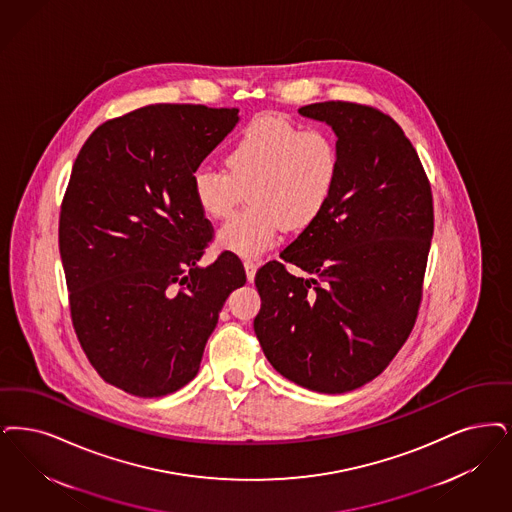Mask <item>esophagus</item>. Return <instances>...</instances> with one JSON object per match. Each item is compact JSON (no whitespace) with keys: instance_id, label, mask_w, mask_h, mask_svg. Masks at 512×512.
Segmentation results:
<instances>
[{"instance_id":"esophagus-1","label":"esophagus","mask_w":512,"mask_h":512,"mask_svg":"<svg viewBox=\"0 0 512 512\" xmlns=\"http://www.w3.org/2000/svg\"><path fill=\"white\" fill-rule=\"evenodd\" d=\"M257 266H259V263H257V261H253V259H246V261H244V268H246V276L249 282L255 278Z\"/></svg>"}]
</instances>
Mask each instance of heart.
<instances>
[{"label":"heart","instance_id":"obj_1","mask_svg":"<svg viewBox=\"0 0 512 512\" xmlns=\"http://www.w3.org/2000/svg\"><path fill=\"white\" fill-rule=\"evenodd\" d=\"M225 167L200 165L192 194L205 217L223 221L217 244L242 257L276 246L284 228L305 230L326 211L341 175V148L324 129H303L278 116H261L240 131Z\"/></svg>","mask_w":512,"mask_h":512}]
</instances>
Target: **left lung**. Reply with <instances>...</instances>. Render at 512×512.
I'll use <instances>...</instances> for the list:
<instances>
[{
	"instance_id": "left-lung-1",
	"label": "left lung",
	"mask_w": 512,
	"mask_h": 512,
	"mask_svg": "<svg viewBox=\"0 0 512 512\" xmlns=\"http://www.w3.org/2000/svg\"><path fill=\"white\" fill-rule=\"evenodd\" d=\"M326 122L341 175L322 217L255 274V335L268 362L308 390L343 394L375 379L415 326L434 230L421 160L390 116L366 104L299 108ZM309 276L293 277L285 263Z\"/></svg>"
}]
</instances>
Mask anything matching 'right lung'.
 <instances>
[{"label":"right lung","instance_id":"right-lung-1","mask_svg":"<svg viewBox=\"0 0 512 512\" xmlns=\"http://www.w3.org/2000/svg\"><path fill=\"white\" fill-rule=\"evenodd\" d=\"M238 120V108L150 104L99 125L72 167L59 221L72 324L91 366L133 396L192 381L226 297L246 284L230 251L198 265L213 226L192 194Z\"/></svg>","mask_w":512,"mask_h":512}]
</instances>
